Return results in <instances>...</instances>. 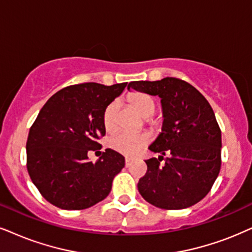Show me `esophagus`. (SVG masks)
<instances>
[{
    "instance_id": "1",
    "label": "esophagus",
    "mask_w": 252,
    "mask_h": 252,
    "mask_svg": "<svg viewBox=\"0 0 252 252\" xmlns=\"http://www.w3.org/2000/svg\"><path fill=\"white\" fill-rule=\"evenodd\" d=\"M131 163H132V159L131 158H126V167L130 166V165H131Z\"/></svg>"
}]
</instances>
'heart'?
<instances>
[{"instance_id":"obj_1","label":"heart","mask_w":252,"mask_h":252,"mask_svg":"<svg viewBox=\"0 0 252 252\" xmlns=\"http://www.w3.org/2000/svg\"><path fill=\"white\" fill-rule=\"evenodd\" d=\"M130 103L136 108L143 117L149 119L156 113V103L149 95L143 93H135L129 96ZM119 101L115 100L108 104L103 113V126L107 131H113L116 128ZM149 143V137L143 133L119 132L111 137L110 146L115 151L126 156H135L142 151V149Z\"/></svg>"}]
</instances>
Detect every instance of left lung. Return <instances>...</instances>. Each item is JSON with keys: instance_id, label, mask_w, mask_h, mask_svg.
<instances>
[{"instance_id": "obj_1", "label": "left lung", "mask_w": 252, "mask_h": 252, "mask_svg": "<svg viewBox=\"0 0 252 252\" xmlns=\"http://www.w3.org/2000/svg\"><path fill=\"white\" fill-rule=\"evenodd\" d=\"M160 97L163 126L150 151L160 154L145 160L148 171L137 185L151 205L184 209L209 193L221 168V130L206 97L177 78L131 81L128 89ZM165 153V164L160 165Z\"/></svg>"}]
</instances>
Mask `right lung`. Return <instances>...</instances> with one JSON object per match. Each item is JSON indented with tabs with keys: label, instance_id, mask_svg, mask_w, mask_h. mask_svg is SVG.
<instances>
[{
	"label": "right lung",
	"instance_id": "obj_1",
	"mask_svg": "<svg viewBox=\"0 0 252 252\" xmlns=\"http://www.w3.org/2000/svg\"><path fill=\"white\" fill-rule=\"evenodd\" d=\"M128 82L104 86L96 82L60 89L41 108L27 142L29 176L52 205L79 211L106 199L114 178L124 167L122 155L107 149L96 163L88 151L101 149L106 135L103 113Z\"/></svg>",
	"mask_w": 252,
	"mask_h": 252
}]
</instances>
